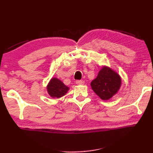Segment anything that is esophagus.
<instances>
[{
    "mask_svg": "<svg viewBox=\"0 0 153 153\" xmlns=\"http://www.w3.org/2000/svg\"><path fill=\"white\" fill-rule=\"evenodd\" d=\"M76 83L77 85H82L84 84V81H83V80H77Z\"/></svg>",
    "mask_w": 153,
    "mask_h": 153,
    "instance_id": "esophagus-1",
    "label": "esophagus"
}]
</instances>
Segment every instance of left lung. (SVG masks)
I'll return each mask as SVG.
<instances>
[{
    "instance_id": "obj_1",
    "label": "left lung",
    "mask_w": 153,
    "mask_h": 153,
    "mask_svg": "<svg viewBox=\"0 0 153 153\" xmlns=\"http://www.w3.org/2000/svg\"><path fill=\"white\" fill-rule=\"evenodd\" d=\"M93 91L102 100H108L115 95L121 86V78L117 72L108 66H102L98 76L90 83Z\"/></svg>"
}]
</instances>
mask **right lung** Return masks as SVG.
<instances>
[{
    "label": "right lung",
    "mask_w": 153,
    "mask_h": 153,
    "mask_svg": "<svg viewBox=\"0 0 153 153\" xmlns=\"http://www.w3.org/2000/svg\"><path fill=\"white\" fill-rule=\"evenodd\" d=\"M46 90L50 97L53 98H58L65 95L69 88L65 86L57 77H52L46 86Z\"/></svg>",
    "instance_id": "right-lung-1"
}]
</instances>
